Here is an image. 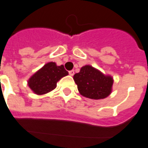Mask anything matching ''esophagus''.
<instances>
[{"label": "esophagus", "instance_id": "obj_1", "mask_svg": "<svg viewBox=\"0 0 148 148\" xmlns=\"http://www.w3.org/2000/svg\"><path fill=\"white\" fill-rule=\"evenodd\" d=\"M69 74L71 75V76H73L74 74V71H69Z\"/></svg>", "mask_w": 148, "mask_h": 148}]
</instances>
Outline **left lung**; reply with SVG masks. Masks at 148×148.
<instances>
[{
    "label": "left lung",
    "mask_w": 148,
    "mask_h": 148,
    "mask_svg": "<svg viewBox=\"0 0 148 148\" xmlns=\"http://www.w3.org/2000/svg\"><path fill=\"white\" fill-rule=\"evenodd\" d=\"M74 80L82 96L92 99H104L112 92L114 79L90 65H85L79 73L74 75Z\"/></svg>",
    "instance_id": "8db88e82"
}]
</instances>
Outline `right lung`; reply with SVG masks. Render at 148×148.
Masks as SVG:
<instances>
[{"instance_id": "right-lung-1", "label": "right lung", "mask_w": 148, "mask_h": 148, "mask_svg": "<svg viewBox=\"0 0 148 148\" xmlns=\"http://www.w3.org/2000/svg\"><path fill=\"white\" fill-rule=\"evenodd\" d=\"M66 75L68 72L64 69V66H57L54 62H49L33 74L27 84L35 94L44 95L56 88L58 82Z\"/></svg>"}]
</instances>
